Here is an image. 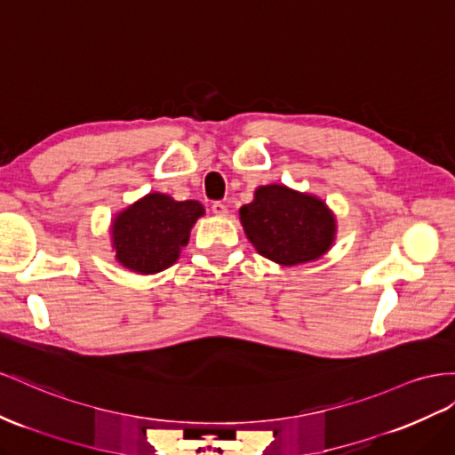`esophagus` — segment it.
<instances>
[{"instance_id":"esophagus-1","label":"esophagus","mask_w":455,"mask_h":455,"mask_svg":"<svg viewBox=\"0 0 455 455\" xmlns=\"http://www.w3.org/2000/svg\"><path fill=\"white\" fill-rule=\"evenodd\" d=\"M212 212L216 216H228V206L222 201H214L212 203Z\"/></svg>"}]
</instances>
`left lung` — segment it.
Instances as JSON below:
<instances>
[{"instance_id": "obj_1", "label": "left lung", "mask_w": 455, "mask_h": 455, "mask_svg": "<svg viewBox=\"0 0 455 455\" xmlns=\"http://www.w3.org/2000/svg\"><path fill=\"white\" fill-rule=\"evenodd\" d=\"M239 214L256 251L283 266L315 260L335 237V218L325 203L285 186L258 188Z\"/></svg>"}]
</instances>
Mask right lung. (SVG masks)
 <instances>
[{"instance_id": "right-lung-1", "label": "right lung", "mask_w": 455, "mask_h": 455, "mask_svg": "<svg viewBox=\"0 0 455 455\" xmlns=\"http://www.w3.org/2000/svg\"><path fill=\"white\" fill-rule=\"evenodd\" d=\"M203 214L197 201L178 203L168 195L149 193L115 220L113 247L118 262L140 274L163 272L178 260Z\"/></svg>"}]
</instances>
